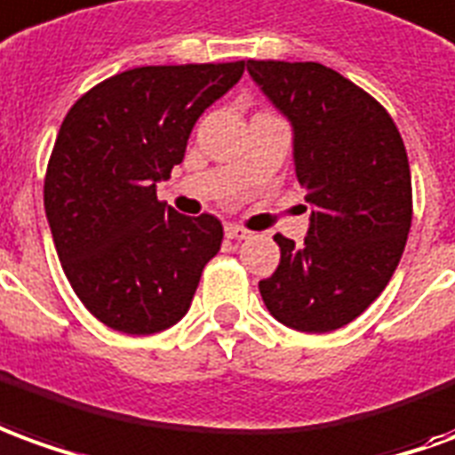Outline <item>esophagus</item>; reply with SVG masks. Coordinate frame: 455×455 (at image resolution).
<instances>
[{"label": "esophagus", "mask_w": 455, "mask_h": 455, "mask_svg": "<svg viewBox=\"0 0 455 455\" xmlns=\"http://www.w3.org/2000/svg\"><path fill=\"white\" fill-rule=\"evenodd\" d=\"M225 237H228V240H247V237H250V230H244L240 225H225Z\"/></svg>", "instance_id": "1"}]
</instances>
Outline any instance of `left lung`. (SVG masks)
Returning <instances> with one entry per match:
<instances>
[{
  "instance_id": "obj_1",
  "label": "left lung",
  "mask_w": 455,
  "mask_h": 455,
  "mask_svg": "<svg viewBox=\"0 0 455 455\" xmlns=\"http://www.w3.org/2000/svg\"><path fill=\"white\" fill-rule=\"evenodd\" d=\"M252 80L294 127L296 179L314 205L299 247L259 282L279 323L343 328L385 291L411 228V173L395 119L372 95L321 63L247 60Z\"/></svg>"
}]
</instances>
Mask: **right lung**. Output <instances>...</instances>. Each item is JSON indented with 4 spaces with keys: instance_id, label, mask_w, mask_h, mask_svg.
<instances>
[{
    "instance_id": "add662e5",
    "label": "right lung",
    "mask_w": 455,
    "mask_h": 455,
    "mask_svg": "<svg viewBox=\"0 0 455 455\" xmlns=\"http://www.w3.org/2000/svg\"><path fill=\"white\" fill-rule=\"evenodd\" d=\"M243 73L244 60L132 68L68 109L44 205L73 291L112 331L151 336L179 323L220 250V220L176 212L156 198V183Z\"/></svg>"
}]
</instances>
